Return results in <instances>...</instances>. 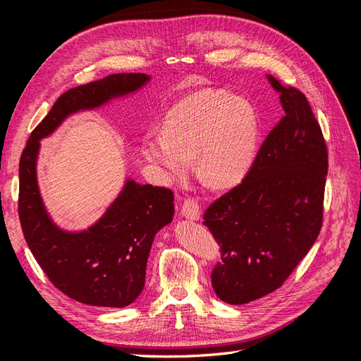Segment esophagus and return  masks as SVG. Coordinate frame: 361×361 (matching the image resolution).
<instances>
[{"mask_svg":"<svg viewBox=\"0 0 361 361\" xmlns=\"http://www.w3.org/2000/svg\"><path fill=\"white\" fill-rule=\"evenodd\" d=\"M180 212L185 218H188V220H199V218H200V206H199L197 200L192 199V197H188V199L183 200Z\"/></svg>","mask_w":361,"mask_h":361,"instance_id":"1","label":"esophagus"}]
</instances>
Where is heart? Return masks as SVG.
<instances>
[{"label": "heart", "mask_w": 361, "mask_h": 361, "mask_svg": "<svg viewBox=\"0 0 361 361\" xmlns=\"http://www.w3.org/2000/svg\"><path fill=\"white\" fill-rule=\"evenodd\" d=\"M259 126L247 101L224 92H199L173 106L161 135L143 145L145 158L170 182L188 174L195 158L197 173L211 187H233L253 164Z\"/></svg>", "instance_id": "heart-1"}]
</instances>
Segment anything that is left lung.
<instances>
[{"mask_svg": "<svg viewBox=\"0 0 361 361\" xmlns=\"http://www.w3.org/2000/svg\"><path fill=\"white\" fill-rule=\"evenodd\" d=\"M285 114L241 183L209 204L203 224L220 245L216 297L247 304L279 289L318 238L329 152L307 97L268 76Z\"/></svg>", "mask_w": 361, "mask_h": 361, "instance_id": "8db88e82", "label": "left lung"}]
</instances>
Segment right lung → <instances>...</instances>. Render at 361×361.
Instances as JSON below:
<instances>
[{
	"instance_id": "right-lung-1",
	"label": "right lung",
	"mask_w": 361,
	"mask_h": 361,
	"mask_svg": "<svg viewBox=\"0 0 361 361\" xmlns=\"http://www.w3.org/2000/svg\"><path fill=\"white\" fill-rule=\"evenodd\" d=\"M146 73H114L63 93L32 130L19 161V221L25 241L51 283L69 298L99 307H126L145 288L152 243L173 220L174 195L166 187L128 180L99 221L80 233L64 232L43 206L36 159L40 140L69 114L138 90Z\"/></svg>"
}]
</instances>
